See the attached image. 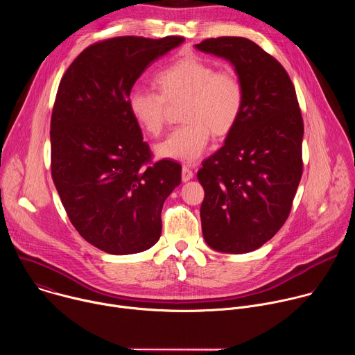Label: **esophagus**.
Here are the masks:
<instances>
[{
    "mask_svg": "<svg viewBox=\"0 0 355 355\" xmlns=\"http://www.w3.org/2000/svg\"><path fill=\"white\" fill-rule=\"evenodd\" d=\"M192 177H193L192 170H191L188 166H184V167H182V171H181V180H182V182H188L189 180H192Z\"/></svg>",
    "mask_w": 355,
    "mask_h": 355,
    "instance_id": "1",
    "label": "esophagus"
}]
</instances>
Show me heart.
<instances>
[{
	"label": "heart",
	"mask_w": 355,
	"mask_h": 355,
	"mask_svg": "<svg viewBox=\"0 0 355 355\" xmlns=\"http://www.w3.org/2000/svg\"><path fill=\"white\" fill-rule=\"evenodd\" d=\"M159 94L133 89L128 108L135 122L151 136H159L166 125L167 104L182 101V126L157 144L156 155L187 164L204 153L211 133L227 136L237 125L244 107V87L232 70H218L195 55L177 59L155 77Z\"/></svg>",
	"instance_id": "1"
}]
</instances>
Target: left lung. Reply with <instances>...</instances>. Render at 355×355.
I'll return each instance as SVG.
<instances>
[{"mask_svg":"<svg viewBox=\"0 0 355 355\" xmlns=\"http://www.w3.org/2000/svg\"><path fill=\"white\" fill-rule=\"evenodd\" d=\"M195 47L230 62L244 87L237 125L196 174L205 191L207 244L243 254L274 237L289 216L303 167L302 114L288 73L254 42L223 36Z\"/></svg>","mask_w":355,"mask_h":355,"instance_id":"8db88e82","label":"left lung"}]
</instances>
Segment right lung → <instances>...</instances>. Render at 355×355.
I'll list each match as a JSON object with an SVG mask.
<instances>
[{
	"label": "right lung",
	"mask_w": 355,
	"mask_h": 355,
	"mask_svg": "<svg viewBox=\"0 0 355 355\" xmlns=\"http://www.w3.org/2000/svg\"><path fill=\"white\" fill-rule=\"evenodd\" d=\"M182 42L181 36L98 42L60 81L50 122L52 178L76 230L108 254L155 245L164 200L181 184L178 163H151L128 96L141 73Z\"/></svg>",
	"instance_id": "1"
}]
</instances>
